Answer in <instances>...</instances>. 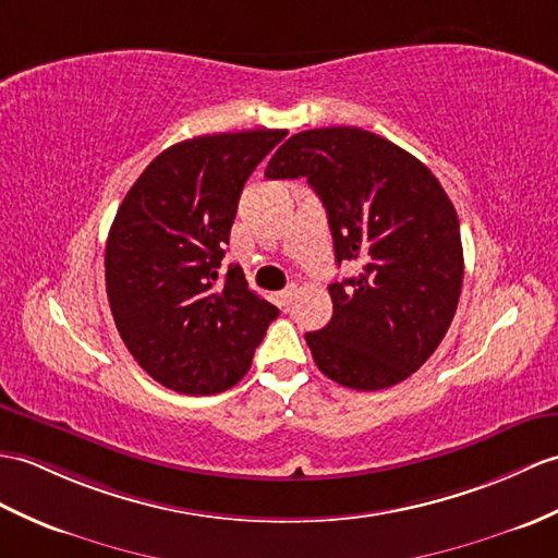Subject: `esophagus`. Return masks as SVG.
Returning <instances> with one entry per match:
<instances>
[{"instance_id":"1","label":"esophagus","mask_w":558,"mask_h":558,"mask_svg":"<svg viewBox=\"0 0 558 558\" xmlns=\"http://www.w3.org/2000/svg\"><path fill=\"white\" fill-rule=\"evenodd\" d=\"M294 294H296V284H288V288L280 292V302L282 304H290L294 300Z\"/></svg>"}]
</instances>
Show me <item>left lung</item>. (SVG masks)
<instances>
[{"label":"left lung","mask_w":558,"mask_h":558,"mask_svg":"<svg viewBox=\"0 0 558 558\" xmlns=\"http://www.w3.org/2000/svg\"><path fill=\"white\" fill-rule=\"evenodd\" d=\"M266 178H306L326 206L335 262L364 266L330 284V323L304 335L316 366L361 392L407 380L442 342L463 282L459 216L439 180L352 125L292 135Z\"/></svg>","instance_id":"obj_1"}]
</instances>
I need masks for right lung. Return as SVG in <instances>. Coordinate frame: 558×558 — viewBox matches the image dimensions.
Here are the masks:
<instances>
[{
  "instance_id": "add662e5",
  "label": "right lung",
  "mask_w": 558,
  "mask_h": 558,
  "mask_svg": "<svg viewBox=\"0 0 558 558\" xmlns=\"http://www.w3.org/2000/svg\"><path fill=\"white\" fill-rule=\"evenodd\" d=\"M288 131L192 137L154 159L109 230L107 296L128 352L180 395L242 380L278 308L220 274L244 183Z\"/></svg>"
}]
</instances>
